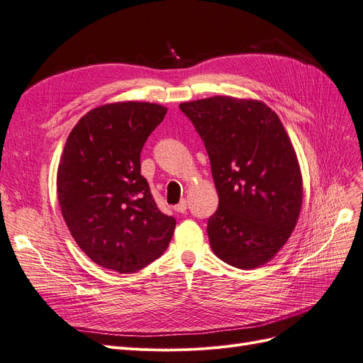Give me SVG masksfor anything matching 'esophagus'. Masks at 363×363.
<instances>
[{"label":"esophagus","mask_w":363,"mask_h":363,"mask_svg":"<svg viewBox=\"0 0 363 363\" xmlns=\"http://www.w3.org/2000/svg\"><path fill=\"white\" fill-rule=\"evenodd\" d=\"M174 211H176V213H181V214L187 213V201L182 199L178 205H174Z\"/></svg>","instance_id":"34e87169"}]
</instances>
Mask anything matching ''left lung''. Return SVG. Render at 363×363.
<instances>
[{
	"instance_id": "1",
	"label": "left lung",
	"mask_w": 363,
	"mask_h": 363,
	"mask_svg": "<svg viewBox=\"0 0 363 363\" xmlns=\"http://www.w3.org/2000/svg\"><path fill=\"white\" fill-rule=\"evenodd\" d=\"M211 162L219 206L208 219L211 250L239 269L267 263L296 225L303 178L277 113L258 100L216 96L181 103Z\"/></svg>"
}]
</instances>
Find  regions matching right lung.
Wrapping results in <instances>:
<instances>
[{
  "mask_svg": "<svg viewBox=\"0 0 363 363\" xmlns=\"http://www.w3.org/2000/svg\"><path fill=\"white\" fill-rule=\"evenodd\" d=\"M167 108L121 101L72 128L57 169V199L72 239L92 262L132 274L167 250L176 220L160 211L140 155Z\"/></svg>",
  "mask_w": 363,
  "mask_h": 363,
  "instance_id": "obj_1",
  "label": "right lung"
}]
</instances>
